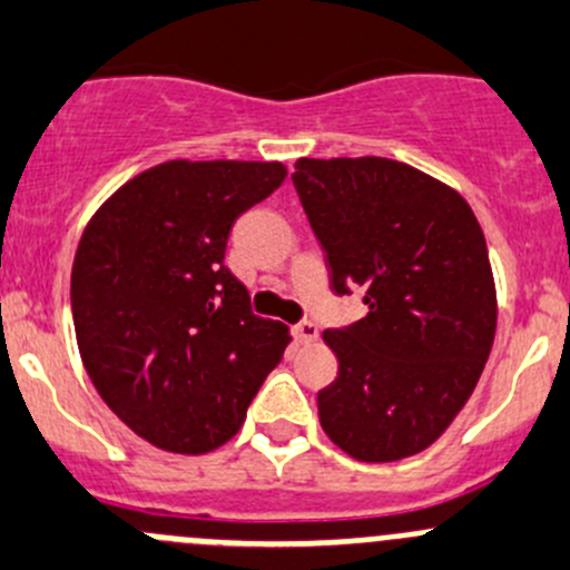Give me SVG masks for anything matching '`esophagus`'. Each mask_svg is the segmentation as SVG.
I'll list each match as a JSON object with an SVG mask.
<instances>
[{
  "label": "esophagus",
  "mask_w": 570,
  "mask_h": 570,
  "mask_svg": "<svg viewBox=\"0 0 570 570\" xmlns=\"http://www.w3.org/2000/svg\"><path fill=\"white\" fill-rule=\"evenodd\" d=\"M294 338L299 341V344H313V341L318 338V327L313 322H299L294 327Z\"/></svg>",
  "instance_id": "obj_1"
}]
</instances>
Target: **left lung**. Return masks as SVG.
Listing matches in <instances>:
<instances>
[{
	"instance_id": "obj_1",
	"label": "left lung",
	"mask_w": 570,
	"mask_h": 570,
	"mask_svg": "<svg viewBox=\"0 0 570 570\" xmlns=\"http://www.w3.org/2000/svg\"><path fill=\"white\" fill-rule=\"evenodd\" d=\"M294 187L335 294L370 313L324 330L338 377L318 392L324 433L357 462H397L436 442L473 394L495 338L484 232L468 200L381 156L299 159Z\"/></svg>"
}]
</instances>
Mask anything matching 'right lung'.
<instances>
[{
  "instance_id": "obj_1",
  "label": "right lung",
  "mask_w": 570,
  "mask_h": 570,
  "mask_svg": "<svg viewBox=\"0 0 570 570\" xmlns=\"http://www.w3.org/2000/svg\"><path fill=\"white\" fill-rule=\"evenodd\" d=\"M279 161L173 159L91 215L72 265V318L97 394L170 453L229 442L291 344L224 265L232 224L268 198Z\"/></svg>"
}]
</instances>
